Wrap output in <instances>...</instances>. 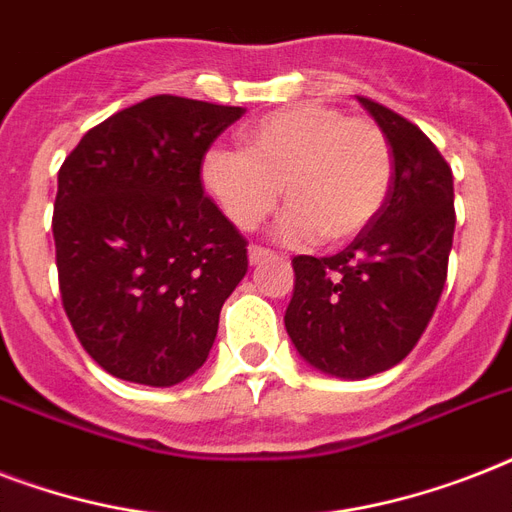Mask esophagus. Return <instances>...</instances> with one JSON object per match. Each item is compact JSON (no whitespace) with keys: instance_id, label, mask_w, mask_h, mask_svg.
Here are the masks:
<instances>
[{"instance_id":"esophagus-1","label":"esophagus","mask_w":512,"mask_h":512,"mask_svg":"<svg viewBox=\"0 0 512 512\" xmlns=\"http://www.w3.org/2000/svg\"><path fill=\"white\" fill-rule=\"evenodd\" d=\"M268 255H271L268 249L252 244V247H249V265H260V263H263V260H268Z\"/></svg>"}]
</instances>
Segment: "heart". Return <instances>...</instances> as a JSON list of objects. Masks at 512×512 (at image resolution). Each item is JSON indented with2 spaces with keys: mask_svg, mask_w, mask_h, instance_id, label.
I'll return each mask as SVG.
<instances>
[{
  "mask_svg": "<svg viewBox=\"0 0 512 512\" xmlns=\"http://www.w3.org/2000/svg\"><path fill=\"white\" fill-rule=\"evenodd\" d=\"M393 151L369 119H350L327 103H297L244 130V151L209 148L201 183L231 223L252 231L279 207L287 241H348L388 199Z\"/></svg>",
  "mask_w": 512,
  "mask_h": 512,
  "instance_id": "heart-1",
  "label": "heart"
}]
</instances>
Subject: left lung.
<instances>
[{
  "mask_svg": "<svg viewBox=\"0 0 512 512\" xmlns=\"http://www.w3.org/2000/svg\"><path fill=\"white\" fill-rule=\"evenodd\" d=\"M393 151L388 199L372 223L332 257L297 255L284 327L305 364L340 380H366L401 364L438 297L454 236V180L420 127L358 98Z\"/></svg>",
  "mask_w": 512,
  "mask_h": 512,
  "instance_id": "1",
  "label": "left lung"
}]
</instances>
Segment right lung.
Segmentation results:
<instances>
[{
    "instance_id": "1",
    "label": "right lung",
    "mask_w": 512,
    "mask_h": 512,
    "mask_svg": "<svg viewBox=\"0 0 512 512\" xmlns=\"http://www.w3.org/2000/svg\"><path fill=\"white\" fill-rule=\"evenodd\" d=\"M244 108L156 95L92 127L58 172L63 308L119 380L170 388L207 361L247 241L204 196L201 162Z\"/></svg>"
}]
</instances>
